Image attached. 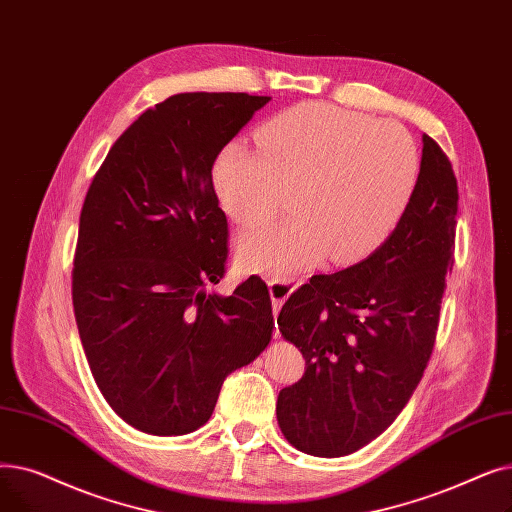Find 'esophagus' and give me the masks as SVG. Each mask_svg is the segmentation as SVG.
<instances>
[{
    "instance_id": "esophagus-1",
    "label": "esophagus",
    "mask_w": 512,
    "mask_h": 512,
    "mask_svg": "<svg viewBox=\"0 0 512 512\" xmlns=\"http://www.w3.org/2000/svg\"><path fill=\"white\" fill-rule=\"evenodd\" d=\"M294 289H296V285L287 281V279H277V277L269 279V294H271V300H273L275 314L281 310V306L285 304V300L291 296V291H294ZM275 335H279L277 329H275Z\"/></svg>"
}]
</instances>
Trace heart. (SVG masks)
I'll list each match as a JSON object with an SVG mask.
<instances>
[{
  "label": "heart",
  "mask_w": 512,
  "mask_h": 512,
  "mask_svg": "<svg viewBox=\"0 0 512 512\" xmlns=\"http://www.w3.org/2000/svg\"><path fill=\"white\" fill-rule=\"evenodd\" d=\"M260 150L229 141L214 187L239 225L273 216L291 191V216L241 233L237 258L269 273H298L323 256L350 264L394 231L417 189V141L394 120L331 104H300L266 123Z\"/></svg>",
  "instance_id": "1"
}]
</instances>
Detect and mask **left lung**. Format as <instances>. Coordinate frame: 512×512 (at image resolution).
Listing matches in <instances>:
<instances>
[{
  "instance_id": "1",
  "label": "left lung",
  "mask_w": 512,
  "mask_h": 512,
  "mask_svg": "<svg viewBox=\"0 0 512 512\" xmlns=\"http://www.w3.org/2000/svg\"><path fill=\"white\" fill-rule=\"evenodd\" d=\"M458 185L429 135L400 223L364 260L316 275L289 296L279 331L306 371L277 398L285 440L312 456H346L396 421L433 350L454 264Z\"/></svg>"
}]
</instances>
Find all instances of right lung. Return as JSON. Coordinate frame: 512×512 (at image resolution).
Segmentation results:
<instances>
[{"mask_svg":"<svg viewBox=\"0 0 512 512\" xmlns=\"http://www.w3.org/2000/svg\"><path fill=\"white\" fill-rule=\"evenodd\" d=\"M269 95L177 93L116 139L87 191L72 271L81 344L116 415L152 435L202 427L223 381L271 342L260 277L216 294L227 216L214 160Z\"/></svg>","mask_w":512,"mask_h":512,"instance_id":"add662e5","label":"right lung"}]
</instances>
